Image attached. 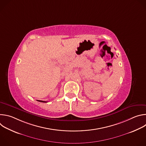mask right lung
<instances>
[{
    "mask_svg": "<svg viewBox=\"0 0 146 146\" xmlns=\"http://www.w3.org/2000/svg\"><path fill=\"white\" fill-rule=\"evenodd\" d=\"M38 102H43V103H47V102H46V101H43V100H38Z\"/></svg>",
    "mask_w": 146,
    "mask_h": 146,
    "instance_id": "right-lung-1",
    "label": "right lung"
}]
</instances>
